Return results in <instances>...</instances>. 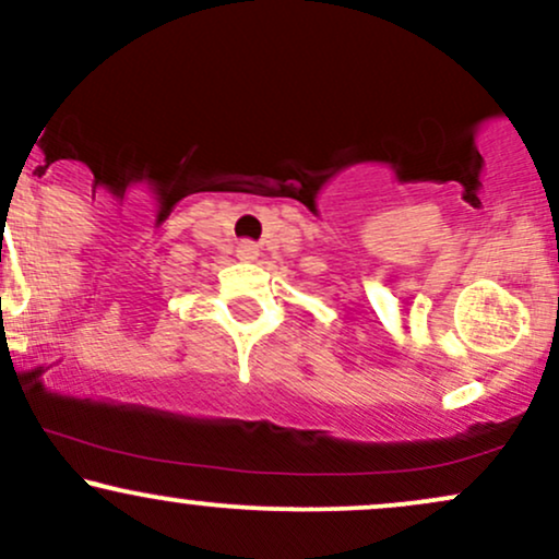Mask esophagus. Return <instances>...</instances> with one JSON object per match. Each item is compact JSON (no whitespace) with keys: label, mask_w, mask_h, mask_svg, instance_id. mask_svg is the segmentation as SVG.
<instances>
[{"label":"esophagus","mask_w":559,"mask_h":559,"mask_svg":"<svg viewBox=\"0 0 559 559\" xmlns=\"http://www.w3.org/2000/svg\"><path fill=\"white\" fill-rule=\"evenodd\" d=\"M239 252L243 254V258H254V254H258V247H254L252 241H243L239 247Z\"/></svg>","instance_id":"obj_1"}]
</instances>
